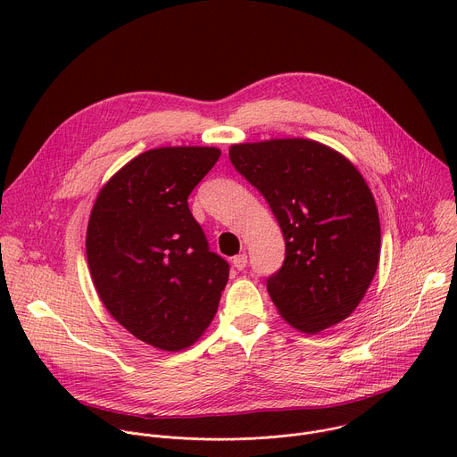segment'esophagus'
Masks as SVG:
<instances>
[{"instance_id": "34e87169", "label": "esophagus", "mask_w": 457, "mask_h": 457, "mask_svg": "<svg viewBox=\"0 0 457 457\" xmlns=\"http://www.w3.org/2000/svg\"><path fill=\"white\" fill-rule=\"evenodd\" d=\"M233 266H235L238 271H242V270L247 266V254H245V253L237 254V256L233 258Z\"/></svg>"}]
</instances>
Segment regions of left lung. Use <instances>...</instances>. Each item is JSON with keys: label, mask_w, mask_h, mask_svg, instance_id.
<instances>
[{"label": "left lung", "mask_w": 457, "mask_h": 457, "mask_svg": "<svg viewBox=\"0 0 457 457\" xmlns=\"http://www.w3.org/2000/svg\"><path fill=\"white\" fill-rule=\"evenodd\" d=\"M229 159L271 206L286 260L268 278L278 314L316 335L349 318L379 262L378 208L358 168L311 139H270L229 148Z\"/></svg>", "instance_id": "1"}]
</instances>
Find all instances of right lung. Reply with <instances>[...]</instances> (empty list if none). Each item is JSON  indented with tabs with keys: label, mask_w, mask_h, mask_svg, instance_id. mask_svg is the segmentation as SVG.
<instances>
[{
	"label": "right lung",
	"mask_w": 457,
	"mask_h": 457,
	"mask_svg": "<svg viewBox=\"0 0 457 457\" xmlns=\"http://www.w3.org/2000/svg\"><path fill=\"white\" fill-rule=\"evenodd\" d=\"M220 154L148 150L110 177L90 213L87 258L101 302L128 333L161 351H182L204 335L229 278L187 208Z\"/></svg>",
	"instance_id": "add662e5"
}]
</instances>
